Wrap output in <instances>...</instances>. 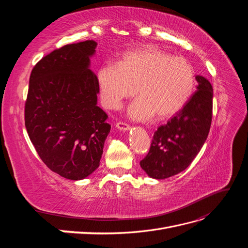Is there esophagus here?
Returning <instances> with one entry per match:
<instances>
[{
    "label": "esophagus",
    "instance_id": "34e87169",
    "mask_svg": "<svg viewBox=\"0 0 248 248\" xmlns=\"http://www.w3.org/2000/svg\"><path fill=\"white\" fill-rule=\"evenodd\" d=\"M116 127L121 131H128L130 129V126L127 123H124V122H118L116 124Z\"/></svg>",
    "mask_w": 248,
    "mask_h": 248
}]
</instances>
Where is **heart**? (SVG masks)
<instances>
[{
    "instance_id": "1",
    "label": "heart",
    "mask_w": 248,
    "mask_h": 248,
    "mask_svg": "<svg viewBox=\"0 0 248 248\" xmlns=\"http://www.w3.org/2000/svg\"><path fill=\"white\" fill-rule=\"evenodd\" d=\"M103 106L118 109L137 92L128 110L133 120L144 121L176 115L189 100L194 88V71L182 57H171L147 47L127 51L119 64H106L97 72Z\"/></svg>"
}]
</instances>
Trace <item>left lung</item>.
<instances>
[{
  "label": "left lung",
  "mask_w": 248,
  "mask_h": 248,
  "mask_svg": "<svg viewBox=\"0 0 248 248\" xmlns=\"http://www.w3.org/2000/svg\"><path fill=\"white\" fill-rule=\"evenodd\" d=\"M197 91L170 121L154 132L149 153L140 168L153 179L161 180L183 171L201 151L212 121L213 88L197 76Z\"/></svg>",
  "instance_id": "8db88e82"
}]
</instances>
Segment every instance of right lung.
<instances>
[{
	"instance_id": "add662e5",
	"label": "right lung",
	"mask_w": 248,
	"mask_h": 248,
	"mask_svg": "<svg viewBox=\"0 0 248 248\" xmlns=\"http://www.w3.org/2000/svg\"><path fill=\"white\" fill-rule=\"evenodd\" d=\"M97 43L87 40L51 51L30 77L25 124L46 167L69 180H82L99 167L110 131L97 107L98 81L90 69Z\"/></svg>"
}]
</instances>
